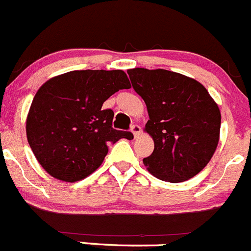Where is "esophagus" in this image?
<instances>
[{
	"label": "esophagus",
	"mask_w": 251,
	"mask_h": 251,
	"mask_svg": "<svg viewBox=\"0 0 251 251\" xmlns=\"http://www.w3.org/2000/svg\"><path fill=\"white\" fill-rule=\"evenodd\" d=\"M130 130H132L134 138H138L140 135V133H142V127H139V126H137V124H134V126H132V129Z\"/></svg>",
	"instance_id": "34e87169"
}]
</instances>
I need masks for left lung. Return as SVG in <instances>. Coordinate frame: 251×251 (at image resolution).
<instances>
[{
  "mask_svg": "<svg viewBox=\"0 0 251 251\" xmlns=\"http://www.w3.org/2000/svg\"><path fill=\"white\" fill-rule=\"evenodd\" d=\"M147 104L144 132L154 151L143 159L148 171L169 182H183L206 168L221 133V111L201 82L175 71L144 68L127 71Z\"/></svg>",
  "mask_w": 251,
  "mask_h": 251,
  "instance_id": "8db88e82",
  "label": "left lung"
}]
</instances>
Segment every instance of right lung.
<instances>
[{"mask_svg": "<svg viewBox=\"0 0 251 251\" xmlns=\"http://www.w3.org/2000/svg\"><path fill=\"white\" fill-rule=\"evenodd\" d=\"M123 70H75L54 76L35 94L25 121L27 139L42 168L76 182L101 166L109 143L133 134L112 128L113 111L102 104L129 88Z\"/></svg>", "mask_w": 251, "mask_h": 251, "instance_id": "add662e5", "label": "right lung"}]
</instances>
